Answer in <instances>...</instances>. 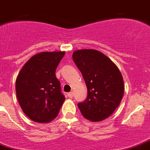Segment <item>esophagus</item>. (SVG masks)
<instances>
[{
  "instance_id": "esophagus-1",
  "label": "esophagus",
  "mask_w": 150,
  "mask_h": 150,
  "mask_svg": "<svg viewBox=\"0 0 150 150\" xmlns=\"http://www.w3.org/2000/svg\"><path fill=\"white\" fill-rule=\"evenodd\" d=\"M73 95H74V93H73V92H69V93H67V96H68V98H73Z\"/></svg>"
}]
</instances>
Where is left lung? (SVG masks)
<instances>
[{"label":"left lung","mask_w":150,"mask_h":150,"mask_svg":"<svg viewBox=\"0 0 150 150\" xmlns=\"http://www.w3.org/2000/svg\"><path fill=\"white\" fill-rule=\"evenodd\" d=\"M72 58L87 87V98L78 104L82 115L93 122L108 118L120 105L124 93L119 68L98 50H77Z\"/></svg>","instance_id":"left-lung-1"}]
</instances>
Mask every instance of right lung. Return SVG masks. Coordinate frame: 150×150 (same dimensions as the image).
I'll list each match as a JSON object with an SVG mask.
<instances>
[{"instance_id":"add662e5","label":"right lung","mask_w":150,"mask_h":150,"mask_svg":"<svg viewBox=\"0 0 150 150\" xmlns=\"http://www.w3.org/2000/svg\"><path fill=\"white\" fill-rule=\"evenodd\" d=\"M64 52H42L22 67L16 81L18 101L23 112L34 122L49 123L58 115L64 95L56 69Z\"/></svg>"}]
</instances>
